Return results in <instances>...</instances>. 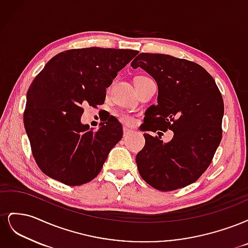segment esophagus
<instances>
[{
	"label": "esophagus",
	"mask_w": 248,
	"mask_h": 248,
	"mask_svg": "<svg viewBox=\"0 0 248 248\" xmlns=\"http://www.w3.org/2000/svg\"><path fill=\"white\" fill-rule=\"evenodd\" d=\"M132 132L133 131L131 129H128V128H127V127H124V128H123V137L124 138H128L130 134H132Z\"/></svg>",
	"instance_id": "1"
}]
</instances>
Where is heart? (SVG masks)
Listing matches in <instances>:
<instances>
[{
  "mask_svg": "<svg viewBox=\"0 0 248 248\" xmlns=\"http://www.w3.org/2000/svg\"><path fill=\"white\" fill-rule=\"evenodd\" d=\"M144 78H147V77H139V78H136V80L144 79ZM116 117L120 120V121H121V122L124 123V124H126V125H131V124H133V122H134V119H133L129 114H127V112H123V111L117 112Z\"/></svg>",
  "mask_w": 248,
  "mask_h": 248,
  "instance_id": "heart-1",
  "label": "heart"
}]
</instances>
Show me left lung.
Segmentation results:
<instances>
[{
    "instance_id": "1",
    "label": "left lung",
    "mask_w": 248,
    "mask_h": 248,
    "mask_svg": "<svg viewBox=\"0 0 248 248\" xmlns=\"http://www.w3.org/2000/svg\"><path fill=\"white\" fill-rule=\"evenodd\" d=\"M131 66L146 70L158 86L146 130L174 131L168 144L144 133L146 144L136 158L140 175L157 190L183 188L204 174L220 144L221 93L207 70L188 60L141 52Z\"/></svg>"
}]
</instances>
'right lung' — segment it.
I'll return each mask as SVG.
<instances>
[{"label": "right lung", "instance_id": "add662e5", "mask_svg": "<svg viewBox=\"0 0 248 248\" xmlns=\"http://www.w3.org/2000/svg\"><path fill=\"white\" fill-rule=\"evenodd\" d=\"M138 50L103 47L60 52L37 74L27 93L24 124L37 166L69 186L99 174L110 149L122 139L117 120L98 130L80 123L82 104L104 103L107 88Z\"/></svg>", "mask_w": 248, "mask_h": 248}]
</instances>
